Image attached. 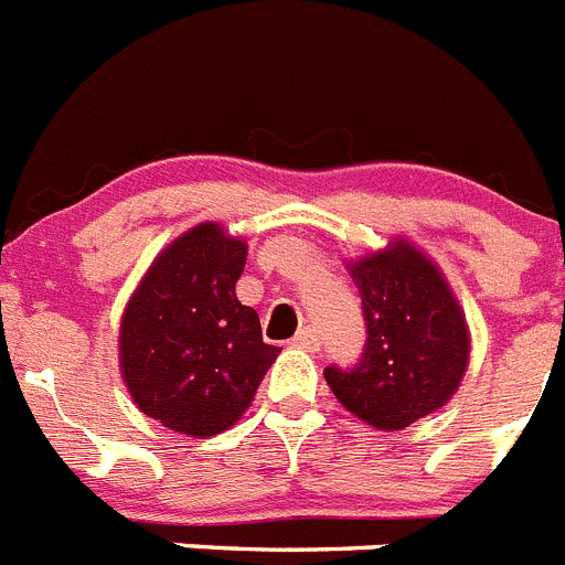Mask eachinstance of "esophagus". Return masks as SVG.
Listing matches in <instances>:
<instances>
[{
    "instance_id": "1",
    "label": "esophagus",
    "mask_w": 565,
    "mask_h": 565,
    "mask_svg": "<svg viewBox=\"0 0 565 565\" xmlns=\"http://www.w3.org/2000/svg\"><path fill=\"white\" fill-rule=\"evenodd\" d=\"M294 348H306V351H319V333L313 328H302L297 337L291 339Z\"/></svg>"
}]
</instances>
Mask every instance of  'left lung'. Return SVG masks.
Segmentation results:
<instances>
[{"mask_svg":"<svg viewBox=\"0 0 565 565\" xmlns=\"http://www.w3.org/2000/svg\"><path fill=\"white\" fill-rule=\"evenodd\" d=\"M362 297L364 353L326 367L344 411L379 430H402L450 402L469 362V328L433 259L407 239L351 263Z\"/></svg>","mask_w":565,"mask_h":565,"instance_id":"obj_1","label":"left lung"}]
</instances>
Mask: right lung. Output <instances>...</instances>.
<instances>
[{
  "label": "right lung",
  "instance_id": "right-lung-1",
  "mask_svg": "<svg viewBox=\"0 0 565 565\" xmlns=\"http://www.w3.org/2000/svg\"><path fill=\"white\" fill-rule=\"evenodd\" d=\"M248 246L217 223L169 243L129 297L121 373L143 416L183 436L228 430L279 356L234 294Z\"/></svg>",
  "mask_w": 565,
  "mask_h": 565
}]
</instances>
